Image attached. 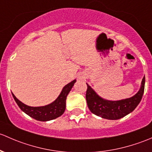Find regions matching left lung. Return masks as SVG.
<instances>
[{"instance_id":"1","label":"left lung","mask_w":152,"mask_h":152,"mask_svg":"<svg viewBox=\"0 0 152 152\" xmlns=\"http://www.w3.org/2000/svg\"><path fill=\"white\" fill-rule=\"evenodd\" d=\"M87 84V83H86ZM145 86V76L141 82V86L135 95L128 99L118 101H109L100 97L87 84L86 98L89 110L92 113L110 120H117L132 112L138 105L143 96Z\"/></svg>"}]
</instances>
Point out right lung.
Masks as SVG:
<instances>
[{"label": "right lung", "instance_id": "obj_1", "mask_svg": "<svg viewBox=\"0 0 152 152\" xmlns=\"http://www.w3.org/2000/svg\"><path fill=\"white\" fill-rule=\"evenodd\" d=\"M76 80L66 85L62 89L58 97L51 104L42 107H31L23 104L12 94L14 99L20 108L31 118L40 121H47L55 119L61 116L64 113L66 109V99L67 95L74 86Z\"/></svg>", "mask_w": 152, "mask_h": 152}]
</instances>
